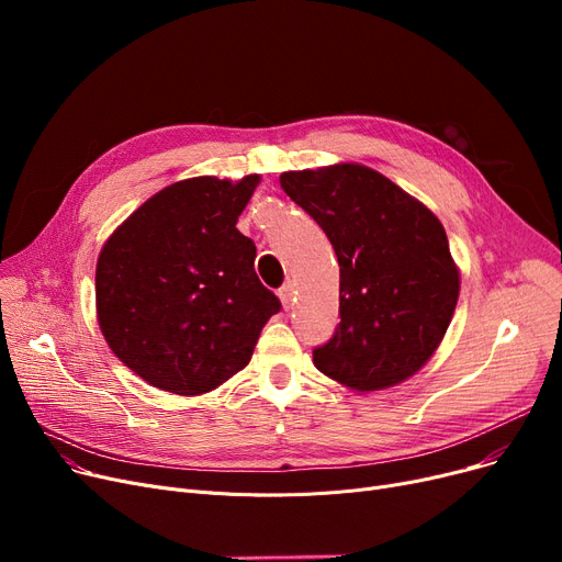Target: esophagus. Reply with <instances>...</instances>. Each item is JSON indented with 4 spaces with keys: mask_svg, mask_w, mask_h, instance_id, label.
<instances>
[{
    "mask_svg": "<svg viewBox=\"0 0 562 562\" xmlns=\"http://www.w3.org/2000/svg\"><path fill=\"white\" fill-rule=\"evenodd\" d=\"M293 284L291 282H286V284H282L280 289H278V296H280V301H282V305H284V310H289L291 305H293Z\"/></svg>",
    "mask_w": 562,
    "mask_h": 562,
    "instance_id": "esophagus-1",
    "label": "esophagus"
}]
</instances>
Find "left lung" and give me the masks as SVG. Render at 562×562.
Masks as SVG:
<instances>
[{
	"mask_svg": "<svg viewBox=\"0 0 562 562\" xmlns=\"http://www.w3.org/2000/svg\"><path fill=\"white\" fill-rule=\"evenodd\" d=\"M284 193L318 223L339 261V323L312 350L346 387L375 392L419 371L456 312L460 276L437 216L360 164L282 172Z\"/></svg>",
	"mask_w": 562,
	"mask_h": 562,
	"instance_id": "8db88e82",
	"label": "left lung"
}]
</instances>
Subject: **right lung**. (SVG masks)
Instances as JSON below:
<instances>
[{
    "label": "right lung",
    "instance_id": "add662e5",
    "mask_svg": "<svg viewBox=\"0 0 562 562\" xmlns=\"http://www.w3.org/2000/svg\"><path fill=\"white\" fill-rule=\"evenodd\" d=\"M257 175L191 177L153 195L104 244L98 318L111 350L150 385L195 396L252 356L282 310L255 273V244L236 229Z\"/></svg>",
    "mask_w": 562,
    "mask_h": 562
}]
</instances>
